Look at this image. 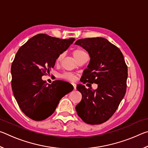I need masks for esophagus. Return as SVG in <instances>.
Returning <instances> with one entry per match:
<instances>
[{
	"label": "esophagus",
	"mask_w": 148,
	"mask_h": 148,
	"mask_svg": "<svg viewBox=\"0 0 148 148\" xmlns=\"http://www.w3.org/2000/svg\"><path fill=\"white\" fill-rule=\"evenodd\" d=\"M72 86H73V87H74V89L76 90V85L75 84H72Z\"/></svg>",
	"instance_id": "1"
}]
</instances>
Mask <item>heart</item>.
<instances>
[{"instance_id":"heart-1","label":"heart","mask_w":148,"mask_h":148,"mask_svg":"<svg viewBox=\"0 0 148 148\" xmlns=\"http://www.w3.org/2000/svg\"><path fill=\"white\" fill-rule=\"evenodd\" d=\"M86 53L85 52L84 49H82L81 48H77L75 49L73 51H72V56H73L74 58L75 59H77L79 57L82 56V55L86 54ZM62 59V55H59L56 59V62L57 63H59V62L61 61V60ZM61 77L64 79L66 80H69V81H74L75 79V76L74 75H72V74L70 73H64L61 75Z\"/></svg>"}]
</instances>
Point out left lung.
Wrapping results in <instances>:
<instances>
[{
    "label": "left lung",
    "instance_id": "obj_1",
    "mask_svg": "<svg viewBox=\"0 0 148 148\" xmlns=\"http://www.w3.org/2000/svg\"><path fill=\"white\" fill-rule=\"evenodd\" d=\"M75 44L86 49L90 56L80 81L98 85L95 90L77 85L82 99L76 106L77 114L87 124L103 123L113 116L125 96L127 66L120 49L106 38L79 39Z\"/></svg>",
    "mask_w": 148,
    "mask_h": 148
}]
</instances>
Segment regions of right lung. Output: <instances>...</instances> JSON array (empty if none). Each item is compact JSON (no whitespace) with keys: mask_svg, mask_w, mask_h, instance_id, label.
<instances>
[{"mask_svg":"<svg viewBox=\"0 0 148 148\" xmlns=\"http://www.w3.org/2000/svg\"><path fill=\"white\" fill-rule=\"evenodd\" d=\"M74 40L38 34L17 51L11 67L12 88L19 108L29 118L46 119L55 112L60 100L73 90L62 91L61 81L48 84L42 76L49 73L58 56Z\"/></svg>","mask_w":148,"mask_h":148,"instance_id":"right-lung-1","label":"right lung"}]
</instances>
